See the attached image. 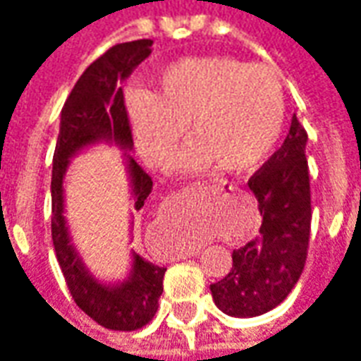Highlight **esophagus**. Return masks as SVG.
Instances as JSON below:
<instances>
[{
	"label": "esophagus",
	"instance_id": "esophagus-1",
	"mask_svg": "<svg viewBox=\"0 0 361 361\" xmlns=\"http://www.w3.org/2000/svg\"><path fill=\"white\" fill-rule=\"evenodd\" d=\"M226 188L234 189L232 185H228L226 181H212V183H203V185H201V189H203V191H209V193H216V191H220V189H226ZM189 255H197V251L195 253H189Z\"/></svg>",
	"mask_w": 361,
	"mask_h": 361
}]
</instances>
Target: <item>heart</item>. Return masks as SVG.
<instances>
[{
    "mask_svg": "<svg viewBox=\"0 0 361 361\" xmlns=\"http://www.w3.org/2000/svg\"><path fill=\"white\" fill-rule=\"evenodd\" d=\"M284 94L265 66L234 58H185L158 75L147 94L129 100L137 145L152 166L172 162L183 127L193 141L183 170L214 162L220 172H245L265 160L284 126Z\"/></svg>",
    "mask_w": 361,
    "mask_h": 361,
    "instance_id": "1",
    "label": "heart"
}]
</instances>
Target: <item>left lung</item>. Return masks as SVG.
Here are the masks:
<instances>
[{
    "instance_id": "left-lung-1",
    "label": "left lung",
    "mask_w": 361,
    "mask_h": 361,
    "mask_svg": "<svg viewBox=\"0 0 361 361\" xmlns=\"http://www.w3.org/2000/svg\"><path fill=\"white\" fill-rule=\"evenodd\" d=\"M307 133L298 118L286 139L247 181L263 222L253 238L232 253V271L211 284L212 300L232 317H257L286 300L302 276L311 232Z\"/></svg>"
}]
</instances>
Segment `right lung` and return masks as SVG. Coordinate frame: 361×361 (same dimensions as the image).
<instances>
[{
  "label": "right lung",
  "mask_w": 361,
  "mask_h": 361,
  "mask_svg": "<svg viewBox=\"0 0 361 361\" xmlns=\"http://www.w3.org/2000/svg\"><path fill=\"white\" fill-rule=\"evenodd\" d=\"M152 40H133L111 46L92 61L67 96L51 170V240L67 288L90 319L111 331H137L152 321L162 295L164 267L152 265L133 253L131 276L106 286L92 279L75 251L63 216V176L69 158L98 141H114L123 149L133 147L123 90L119 82L150 56ZM135 197V211H141L152 191V178L127 154Z\"/></svg>",
  "instance_id": "obj_1"
}]
</instances>
